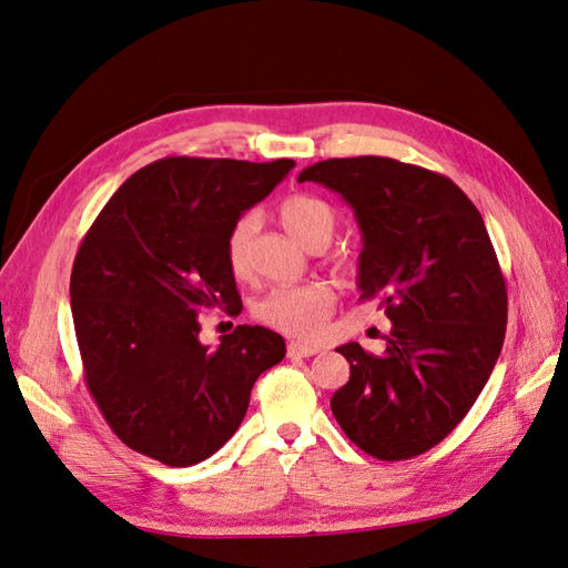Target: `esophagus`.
I'll use <instances>...</instances> for the list:
<instances>
[{
	"label": "esophagus",
	"mask_w": 568,
	"mask_h": 568,
	"mask_svg": "<svg viewBox=\"0 0 568 568\" xmlns=\"http://www.w3.org/2000/svg\"><path fill=\"white\" fill-rule=\"evenodd\" d=\"M317 352H320V348L310 346V344H300V342L287 344V356H291V358H307V356H315Z\"/></svg>",
	"instance_id": "1"
}]
</instances>
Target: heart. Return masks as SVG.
<instances>
[{
	"label": "heart",
	"mask_w": 568,
	"mask_h": 568,
	"mask_svg": "<svg viewBox=\"0 0 568 568\" xmlns=\"http://www.w3.org/2000/svg\"><path fill=\"white\" fill-rule=\"evenodd\" d=\"M277 216H281L287 232L305 246H310L315 239H332L336 226L334 210L324 200L312 195L285 197L277 207ZM256 226V214H241L226 234V263L236 277H244L248 273V251ZM334 303V287L327 283L281 285L265 293L253 305V315L268 327L295 336V339H312L324 329Z\"/></svg>",
	"instance_id": "heart-1"
}]
</instances>
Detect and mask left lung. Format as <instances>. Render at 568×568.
<instances>
[{
    "mask_svg": "<svg viewBox=\"0 0 568 568\" xmlns=\"http://www.w3.org/2000/svg\"><path fill=\"white\" fill-rule=\"evenodd\" d=\"M297 183L354 210L361 300L378 297L393 322L381 356L358 342L336 348L352 376L332 413L383 462L425 454L466 417L505 339L508 291L484 216L449 178L381 155L320 161Z\"/></svg>",
    "mask_w": 568,
    "mask_h": 568,
    "instance_id": "8db88e82",
    "label": "left lung"
}]
</instances>
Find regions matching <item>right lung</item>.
<instances>
[{
	"label": "right lung",
	"mask_w": 568,
	"mask_h": 568,
	"mask_svg": "<svg viewBox=\"0 0 568 568\" xmlns=\"http://www.w3.org/2000/svg\"><path fill=\"white\" fill-rule=\"evenodd\" d=\"M295 161L173 155L141 168L104 204L70 275L84 381L114 434L165 466H192L232 439L285 342L241 324L200 342L202 307H241L226 234Z\"/></svg>",
	"instance_id": "add662e5"
}]
</instances>
